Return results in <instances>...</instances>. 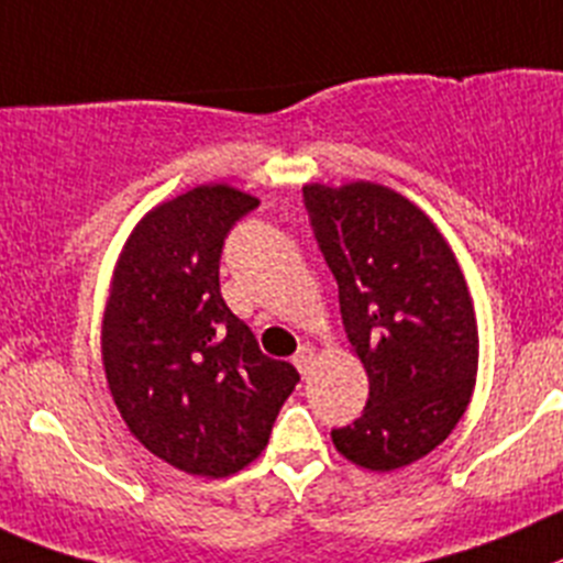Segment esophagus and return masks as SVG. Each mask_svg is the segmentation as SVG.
I'll return each mask as SVG.
<instances>
[{"instance_id": "1", "label": "esophagus", "mask_w": 563, "mask_h": 563, "mask_svg": "<svg viewBox=\"0 0 563 563\" xmlns=\"http://www.w3.org/2000/svg\"><path fill=\"white\" fill-rule=\"evenodd\" d=\"M313 361H317V350H313L311 344H302L297 350V355H294V366H297L302 375H308V369H311Z\"/></svg>"}]
</instances>
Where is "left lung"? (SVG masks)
<instances>
[{
    "label": "left lung",
    "mask_w": 563,
    "mask_h": 563,
    "mask_svg": "<svg viewBox=\"0 0 563 563\" xmlns=\"http://www.w3.org/2000/svg\"><path fill=\"white\" fill-rule=\"evenodd\" d=\"M302 202L369 375L364 413L330 435L364 470H400L439 448L470 406L477 324L466 280L435 224L391 188L311 183Z\"/></svg>",
    "instance_id": "8db88e82"
}]
</instances>
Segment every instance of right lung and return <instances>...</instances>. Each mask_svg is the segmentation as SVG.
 <instances>
[{"label": "right lung", "mask_w": 563, "mask_h": 563, "mask_svg": "<svg viewBox=\"0 0 563 563\" xmlns=\"http://www.w3.org/2000/svg\"><path fill=\"white\" fill-rule=\"evenodd\" d=\"M257 199L217 183L157 205L124 244L102 322V364L130 433L175 470L228 477L261 455L299 383L228 308L219 261Z\"/></svg>", "instance_id": "right-lung-1"}]
</instances>
